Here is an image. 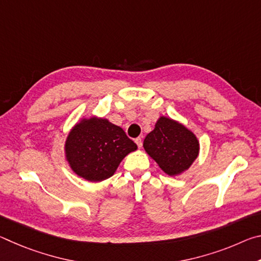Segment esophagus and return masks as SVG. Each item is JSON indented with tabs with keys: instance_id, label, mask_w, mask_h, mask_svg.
I'll return each instance as SVG.
<instances>
[{
	"instance_id": "34e87169",
	"label": "esophagus",
	"mask_w": 261,
	"mask_h": 261,
	"mask_svg": "<svg viewBox=\"0 0 261 261\" xmlns=\"http://www.w3.org/2000/svg\"><path fill=\"white\" fill-rule=\"evenodd\" d=\"M136 144H137V146H138L139 148H141V146H143V139L140 138H136Z\"/></svg>"
}]
</instances>
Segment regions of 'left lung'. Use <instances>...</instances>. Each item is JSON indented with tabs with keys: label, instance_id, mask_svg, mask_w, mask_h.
<instances>
[{
	"label": "left lung",
	"instance_id": "8db88e82",
	"mask_svg": "<svg viewBox=\"0 0 261 261\" xmlns=\"http://www.w3.org/2000/svg\"><path fill=\"white\" fill-rule=\"evenodd\" d=\"M146 153L167 175L188 170L199 154V141L192 131L177 121L161 116L144 140Z\"/></svg>",
	"mask_w": 261,
	"mask_h": 261
}]
</instances>
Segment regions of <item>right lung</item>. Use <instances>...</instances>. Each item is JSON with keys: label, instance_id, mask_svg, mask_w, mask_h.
Returning a JSON list of instances; mask_svg holds the SVG:
<instances>
[{"label": "right lung", "instance_id": "obj_1", "mask_svg": "<svg viewBox=\"0 0 261 261\" xmlns=\"http://www.w3.org/2000/svg\"><path fill=\"white\" fill-rule=\"evenodd\" d=\"M137 145L122 127L106 118H82L65 140V158L79 177L101 182L116 171L127 154Z\"/></svg>", "mask_w": 261, "mask_h": 261}]
</instances>
